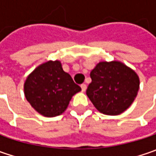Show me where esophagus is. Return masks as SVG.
I'll return each instance as SVG.
<instances>
[{
	"instance_id": "1",
	"label": "esophagus",
	"mask_w": 156,
	"mask_h": 156,
	"mask_svg": "<svg viewBox=\"0 0 156 156\" xmlns=\"http://www.w3.org/2000/svg\"><path fill=\"white\" fill-rule=\"evenodd\" d=\"M81 87L82 92H84V91H86V89H87V85H86V84H81Z\"/></svg>"
}]
</instances>
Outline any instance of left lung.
<instances>
[{
  "label": "left lung",
  "instance_id": "8db88e82",
  "mask_svg": "<svg viewBox=\"0 0 156 156\" xmlns=\"http://www.w3.org/2000/svg\"><path fill=\"white\" fill-rule=\"evenodd\" d=\"M90 77L87 97L97 110L108 115H118L127 110L140 87L138 75L119 61L100 62Z\"/></svg>",
  "mask_w": 156,
  "mask_h": 156
}]
</instances>
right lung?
Instances as JSON below:
<instances>
[{"label": "right lung", "mask_w": 156, "mask_h": 156, "mask_svg": "<svg viewBox=\"0 0 156 156\" xmlns=\"http://www.w3.org/2000/svg\"><path fill=\"white\" fill-rule=\"evenodd\" d=\"M81 90L58 60L39 65L24 82L27 101L34 110L46 117L62 115L73 95Z\"/></svg>", "instance_id": "obj_1"}]
</instances>
